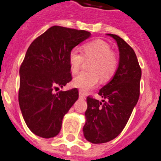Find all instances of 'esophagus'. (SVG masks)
Instances as JSON below:
<instances>
[{
  "mask_svg": "<svg viewBox=\"0 0 161 161\" xmlns=\"http://www.w3.org/2000/svg\"><path fill=\"white\" fill-rule=\"evenodd\" d=\"M79 97H80L81 99H83V100L86 99V96H85V95L82 93V91H79Z\"/></svg>",
  "mask_w": 161,
  "mask_h": 161,
  "instance_id": "obj_1",
  "label": "esophagus"
}]
</instances>
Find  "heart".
I'll list each match as a JSON object with an SVG mask.
<instances>
[{
    "label": "heart",
    "mask_w": 161,
    "mask_h": 161,
    "mask_svg": "<svg viewBox=\"0 0 161 161\" xmlns=\"http://www.w3.org/2000/svg\"><path fill=\"white\" fill-rule=\"evenodd\" d=\"M84 59L92 60L88 67L90 72H82L73 80V86L86 92L98 83L99 78L107 81L114 75L117 67V58L106 42L96 40L86 43L82 47V53L77 47L69 53L70 70L76 74L81 69Z\"/></svg>",
    "instance_id": "obj_1"
}]
</instances>
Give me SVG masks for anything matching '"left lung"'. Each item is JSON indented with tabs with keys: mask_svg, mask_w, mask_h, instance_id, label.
Returning <instances> with one entry per match:
<instances>
[{
	"mask_svg": "<svg viewBox=\"0 0 161 161\" xmlns=\"http://www.w3.org/2000/svg\"><path fill=\"white\" fill-rule=\"evenodd\" d=\"M117 42L119 64L114 78L100 90L101 101L87 96L85 139L104 143L115 139L125 128L139 100L142 70L132 47L117 35L107 34Z\"/></svg>",
	"mask_w": 161,
	"mask_h": 161,
	"instance_id": "left-lung-1",
	"label": "left lung"
}]
</instances>
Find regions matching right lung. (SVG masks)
Instances as JSON below:
<instances>
[{
    "label": "right lung",
    "instance_id": "add662e5",
    "mask_svg": "<svg viewBox=\"0 0 161 161\" xmlns=\"http://www.w3.org/2000/svg\"><path fill=\"white\" fill-rule=\"evenodd\" d=\"M89 31L53 26L32 42L19 69V102L32 133L49 139L59 134L65 116L79 98L77 88L53 93L72 80L69 52Z\"/></svg>",
    "mask_w": 161,
    "mask_h": 161
}]
</instances>
